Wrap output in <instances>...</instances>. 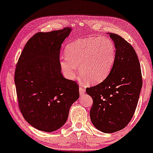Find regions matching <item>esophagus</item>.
Returning a JSON list of instances; mask_svg holds the SVG:
<instances>
[{
	"label": "esophagus",
	"mask_w": 153,
	"mask_h": 153,
	"mask_svg": "<svg viewBox=\"0 0 153 153\" xmlns=\"http://www.w3.org/2000/svg\"><path fill=\"white\" fill-rule=\"evenodd\" d=\"M79 94L80 95H83L84 93H85V89H84L83 86H79Z\"/></svg>",
	"instance_id": "34e87169"
}]
</instances>
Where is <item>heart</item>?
<instances>
[{
	"label": "heart",
	"mask_w": 153,
	"mask_h": 153,
	"mask_svg": "<svg viewBox=\"0 0 153 153\" xmlns=\"http://www.w3.org/2000/svg\"><path fill=\"white\" fill-rule=\"evenodd\" d=\"M66 56L60 58L64 75L73 79L79 66V75L95 84L104 80L110 74L115 60V45L108 38L77 40L66 47Z\"/></svg>",
	"instance_id": "heart-1"
}]
</instances>
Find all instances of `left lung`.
<instances>
[{"mask_svg": "<svg viewBox=\"0 0 153 153\" xmlns=\"http://www.w3.org/2000/svg\"><path fill=\"white\" fill-rule=\"evenodd\" d=\"M109 34L116 49L113 67L103 82L86 89L93 99L91 122L105 133L119 131L128 124L142 87L140 64L135 49L120 36Z\"/></svg>", "mask_w": 153, "mask_h": 153, "instance_id": "1", "label": "left lung"}]
</instances>
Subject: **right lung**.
<instances>
[{
    "instance_id": "add662e5",
    "label": "right lung",
    "mask_w": 153,
    "mask_h": 153,
    "mask_svg": "<svg viewBox=\"0 0 153 153\" xmlns=\"http://www.w3.org/2000/svg\"><path fill=\"white\" fill-rule=\"evenodd\" d=\"M71 29L38 32L26 43L18 59L14 82L20 112L35 128L53 132L67 122L78 99L79 86L61 73V45Z\"/></svg>"
}]
</instances>
